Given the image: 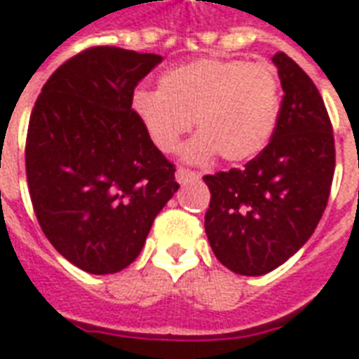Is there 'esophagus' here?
I'll return each instance as SVG.
<instances>
[{"label": "esophagus", "mask_w": 359, "mask_h": 359, "mask_svg": "<svg viewBox=\"0 0 359 359\" xmlns=\"http://www.w3.org/2000/svg\"><path fill=\"white\" fill-rule=\"evenodd\" d=\"M200 180V174L193 170H187V168H177L176 170V182L180 185H187L191 182H198Z\"/></svg>", "instance_id": "esophagus-1"}]
</instances>
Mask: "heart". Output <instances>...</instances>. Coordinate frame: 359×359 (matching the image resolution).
<instances>
[{"mask_svg":"<svg viewBox=\"0 0 359 359\" xmlns=\"http://www.w3.org/2000/svg\"><path fill=\"white\" fill-rule=\"evenodd\" d=\"M131 111L163 154L176 151L194 124L198 135L185 148V161L202 165L219 154L228 163H243L272 139L280 83L269 65L203 57L165 72L159 90H137Z\"/></svg>","mask_w":359,"mask_h":359,"instance_id":"b5f03b06","label":"heart"}]
</instances>
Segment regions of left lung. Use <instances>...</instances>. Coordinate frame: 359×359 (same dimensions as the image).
Here are the masks:
<instances>
[{
    "label": "left lung",
    "mask_w": 359,
    "mask_h": 359,
    "mask_svg": "<svg viewBox=\"0 0 359 359\" xmlns=\"http://www.w3.org/2000/svg\"><path fill=\"white\" fill-rule=\"evenodd\" d=\"M283 100L271 142L243 170L205 176L211 203L205 233L217 259L261 276L294 256L325 213L335 166L325 102L306 72L276 53Z\"/></svg>",
    "instance_id": "1"
}]
</instances>
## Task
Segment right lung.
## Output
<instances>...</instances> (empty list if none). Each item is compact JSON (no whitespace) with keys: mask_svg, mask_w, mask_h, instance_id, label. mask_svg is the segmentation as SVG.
<instances>
[{"mask_svg":"<svg viewBox=\"0 0 359 359\" xmlns=\"http://www.w3.org/2000/svg\"><path fill=\"white\" fill-rule=\"evenodd\" d=\"M163 61L98 46L59 66L31 113L25 170L53 248L90 274L131 265L180 185L131 111L135 87Z\"/></svg>","mask_w":359,"mask_h":359,"instance_id":"add662e5","label":"right lung"}]
</instances>
